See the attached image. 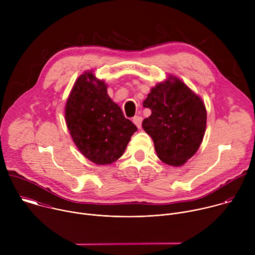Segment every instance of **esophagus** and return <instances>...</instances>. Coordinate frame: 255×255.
Masks as SVG:
<instances>
[{
    "label": "esophagus",
    "instance_id": "esophagus-1",
    "mask_svg": "<svg viewBox=\"0 0 255 255\" xmlns=\"http://www.w3.org/2000/svg\"><path fill=\"white\" fill-rule=\"evenodd\" d=\"M133 123H134L138 128H140V127H141V124H142V117H141V116H138V115L134 116V117H133Z\"/></svg>",
    "mask_w": 255,
    "mask_h": 255
}]
</instances>
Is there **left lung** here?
<instances>
[{"label":"left lung","instance_id":"obj_1","mask_svg":"<svg viewBox=\"0 0 255 255\" xmlns=\"http://www.w3.org/2000/svg\"><path fill=\"white\" fill-rule=\"evenodd\" d=\"M143 107L151 115L142 127L153 140L158 158L172 166L187 162L203 141L207 111L202 99L173 76L151 89Z\"/></svg>","mask_w":255,"mask_h":255}]
</instances>
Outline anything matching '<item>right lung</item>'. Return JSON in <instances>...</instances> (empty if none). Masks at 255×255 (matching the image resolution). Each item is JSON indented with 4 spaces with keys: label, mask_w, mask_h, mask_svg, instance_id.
<instances>
[{
    "label": "right lung",
    "mask_w": 255,
    "mask_h": 255,
    "mask_svg": "<svg viewBox=\"0 0 255 255\" xmlns=\"http://www.w3.org/2000/svg\"><path fill=\"white\" fill-rule=\"evenodd\" d=\"M65 120L79 150L98 165L119 159L137 131L92 70L76 81L66 101Z\"/></svg>",
    "instance_id": "right-lung-1"
}]
</instances>
